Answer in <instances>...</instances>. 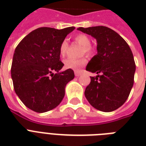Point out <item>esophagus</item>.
Wrapping results in <instances>:
<instances>
[{"label":"esophagus","instance_id":"esophagus-1","mask_svg":"<svg viewBox=\"0 0 146 146\" xmlns=\"http://www.w3.org/2000/svg\"><path fill=\"white\" fill-rule=\"evenodd\" d=\"M74 73H75L76 76H79L81 75V72H80V71H75Z\"/></svg>","mask_w":146,"mask_h":146}]
</instances>
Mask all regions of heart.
<instances>
[{
  "instance_id": "1",
  "label": "heart",
  "mask_w": 146,
  "mask_h": 146,
  "mask_svg": "<svg viewBox=\"0 0 146 146\" xmlns=\"http://www.w3.org/2000/svg\"><path fill=\"white\" fill-rule=\"evenodd\" d=\"M76 42L79 43L80 45L83 46L82 54H91L92 53V48L91 46V39L88 35L85 34H78L75 36ZM68 49V42L66 40H64L61 42L60 46V54L61 57L65 56ZM87 60L85 57H82L80 59H74V58H67L64 60L65 67L70 69L73 70L79 71L86 64Z\"/></svg>"
}]
</instances>
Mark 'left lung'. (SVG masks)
Returning a JSON list of instances; mask_svg holds the SVG:
<instances>
[{
    "label": "left lung",
    "mask_w": 146,
    "mask_h": 146,
    "mask_svg": "<svg viewBox=\"0 0 146 146\" xmlns=\"http://www.w3.org/2000/svg\"><path fill=\"white\" fill-rule=\"evenodd\" d=\"M77 29L97 41V54L88 63L86 70L100 75L90 76L85 96L97 110L115 111L124 104L133 86L136 64L131 49L119 34L106 26Z\"/></svg>",
    "instance_id": "left-lung-1"
}]
</instances>
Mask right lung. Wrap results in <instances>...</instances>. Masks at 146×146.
I'll return each instance as SVG.
<instances>
[{
    "label": "right lung",
    "mask_w": 146,
    "mask_h": 146,
    "mask_svg": "<svg viewBox=\"0 0 146 146\" xmlns=\"http://www.w3.org/2000/svg\"><path fill=\"white\" fill-rule=\"evenodd\" d=\"M74 29L38 28L15 49L11 66L15 92L32 111L44 113L58 106L66 84L75 76L70 69L60 71L64 66L60 60V46Z\"/></svg>",
    "instance_id": "1"
}]
</instances>
